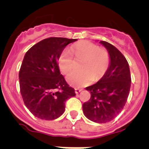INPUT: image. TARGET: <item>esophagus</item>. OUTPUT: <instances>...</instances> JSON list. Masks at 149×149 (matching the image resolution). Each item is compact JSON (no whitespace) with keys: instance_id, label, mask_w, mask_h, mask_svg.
Wrapping results in <instances>:
<instances>
[{"instance_id":"obj_1","label":"esophagus","mask_w":149,"mask_h":149,"mask_svg":"<svg viewBox=\"0 0 149 149\" xmlns=\"http://www.w3.org/2000/svg\"><path fill=\"white\" fill-rule=\"evenodd\" d=\"M81 91H82L81 89H79V88H75V93H76V94L79 93Z\"/></svg>"}]
</instances>
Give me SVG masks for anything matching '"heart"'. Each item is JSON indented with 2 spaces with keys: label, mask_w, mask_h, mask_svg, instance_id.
Returning a JSON list of instances; mask_svg holds the SVG:
<instances>
[{
  "label": "heart",
  "mask_w": 149,
  "mask_h": 149,
  "mask_svg": "<svg viewBox=\"0 0 149 149\" xmlns=\"http://www.w3.org/2000/svg\"><path fill=\"white\" fill-rule=\"evenodd\" d=\"M75 59L81 60L80 67L67 76L72 86L80 88L94 80H99L107 71L110 65V56L107 49L99 47L88 41L76 43L70 48ZM68 50H64L58 57V66L64 73H68L76 67V61Z\"/></svg>",
  "instance_id": "b5f03b06"
}]
</instances>
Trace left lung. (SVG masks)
Masks as SVG:
<instances>
[{
    "label": "left lung",
    "mask_w": 149,
    "mask_h": 149,
    "mask_svg": "<svg viewBox=\"0 0 149 149\" xmlns=\"http://www.w3.org/2000/svg\"><path fill=\"white\" fill-rule=\"evenodd\" d=\"M100 43L109 53L110 65L101 79L85 88L91 93V98L83 104L82 109L88 120L105 123L123 111L129 95L131 79L128 63L121 52L107 41Z\"/></svg>",
    "instance_id": "left-lung-1"
}]
</instances>
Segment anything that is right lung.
Listing matches in <instances>:
<instances>
[{"label":"right lung","instance_id":"obj_1","mask_svg":"<svg viewBox=\"0 0 149 149\" xmlns=\"http://www.w3.org/2000/svg\"><path fill=\"white\" fill-rule=\"evenodd\" d=\"M76 41L51 37L33 45L25 54L19 71L20 91L26 107L36 117L57 119L65 112L67 100L76 96L58 64L63 49Z\"/></svg>","mask_w":149,"mask_h":149}]
</instances>
